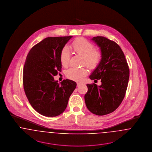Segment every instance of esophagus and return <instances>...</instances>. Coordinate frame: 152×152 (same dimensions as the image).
Returning <instances> with one entry per match:
<instances>
[{
  "label": "esophagus",
  "instance_id": "obj_1",
  "mask_svg": "<svg viewBox=\"0 0 152 152\" xmlns=\"http://www.w3.org/2000/svg\"><path fill=\"white\" fill-rule=\"evenodd\" d=\"M81 84H82L81 83H77V87L80 86Z\"/></svg>",
  "mask_w": 152,
  "mask_h": 152
}]
</instances>
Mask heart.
<instances>
[{
  "label": "heart",
  "instance_id": "1",
  "mask_svg": "<svg viewBox=\"0 0 152 152\" xmlns=\"http://www.w3.org/2000/svg\"><path fill=\"white\" fill-rule=\"evenodd\" d=\"M70 48L76 54L83 56L82 63L91 69L96 68L101 62L102 58V52L99 50H94V45L86 39L79 37L73 41ZM61 64L64 67L68 66L70 61V52L68 47H64L60 53ZM88 74L86 68H71L68 69L66 76L74 81H81Z\"/></svg>",
  "mask_w": 152,
  "mask_h": 152
}]
</instances>
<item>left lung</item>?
Wrapping results in <instances>:
<instances>
[{
    "instance_id": "left-lung-1",
    "label": "left lung",
    "mask_w": 152,
    "mask_h": 152,
    "mask_svg": "<svg viewBox=\"0 0 152 152\" xmlns=\"http://www.w3.org/2000/svg\"><path fill=\"white\" fill-rule=\"evenodd\" d=\"M92 40L100 48L102 58L89 78L100 79L101 85L87 84L84 99L91 112L103 116L115 111L122 102L128 87L129 69L124 52L116 42L103 36L94 37Z\"/></svg>"
}]
</instances>
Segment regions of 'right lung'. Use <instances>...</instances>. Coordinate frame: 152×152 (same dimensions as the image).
I'll return each mask as SVG.
<instances>
[{"label": "right lung", "mask_w": 152, "mask_h": 152, "mask_svg": "<svg viewBox=\"0 0 152 152\" xmlns=\"http://www.w3.org/2000/svg\"><path fill=\"white\" fill-rule=\"evenodd\" d=\"M72 36L48 37L29 51L23 68V83L30 104L43 116L55 117L66 108L76 82L64 80L60 84L53 77L61 71L60 53Z\"/></svg>", "instance_id": "add662e5"}]
</instances>
